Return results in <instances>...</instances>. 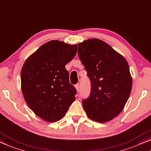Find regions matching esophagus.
Listing matches in <instances>:
<instances>
[{
	"instance_id": "obj_1",
	"label": "esophagus",
	"mask_w": 151,
	"mask_h": 151,
	"mask_svg": "<svg viewBox=\"0 0 151 151\" xmlns=\"http://www.w3.org/2000/svg\"><path fill=\"white\" fill-rule=\"evenodd\" d=\"M75 88H76V91H77L78 92L79 91V90H80V86H79V84H76V85H75Z\"/></svg>"
}]
</instances>
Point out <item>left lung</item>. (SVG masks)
<instances>
[{
    "label": "left lung",
    "instance_id": "obj_1",
    "mask_svg": "<svg viewBox=\"0 0 151 151\" xmlns=\"http://www.w3.org/2000/svg\"><path fill=\"white\" fill-rule=\"evenodd\" d=\"M78 56L87 71L91 92L82 106L89 119L106 123L123 110L132 88L127 61L110 45L98 39L78 43Z\"/></svg>",
    "mask_w": 151,
    "mask_h": 151
}]
</instances>
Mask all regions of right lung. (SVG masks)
I'll use <instances>...</instances> for the list:
<instances>
[{
	"instance_id": "1",
	"label": "right lung",
	"mask_w": 151,
	"mask_h": 151,
	"mask_svg": "<svg viewBox=\"0 0 151 151\" xmlns=\"http://www.w3.org/2000/svg\"><path fill=\"white\" fill-rule=\"evenodd\" d=\"M77 48L76 44L52 40L39 47L24 63L21 71L24 98L43 121H59L75 101L77 91L69 84L65 65L76 56Z\"/></svg>"
}]
</instances>
